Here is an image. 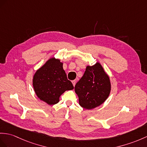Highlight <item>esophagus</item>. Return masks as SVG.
Segmentation results:
<instances>
[{"mask_svg":"<svg viewBox=\"0 0 147 147\" xmlns=\"http://www.w3.org/2000/svg\"><path fill=\"white\" fill-rule=\"evenodd\" d=\"M71 82H72V84H73V85H74V86L76 85V80H72V81H71Z\"/></svg>","mask_w":147,"mask_h":147,"instance_id":"34e87169","label":"esophagus"}]
</instances>
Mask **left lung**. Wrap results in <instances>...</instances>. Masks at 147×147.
<instances>
[{
  "instance_id": "1",
  "label": "left lung",
  "mask_w": 147,
  "mask_h": 147,
  "mask_svg": "<svg viewBox=\"0 0 147 147\" xmlns=\"http://www.w3.org/2000/svg\"><path fill=\"white\" fill-rule=\"evenodd\" d=\"M110 90V78L99 62L87 66L84 76L75 86L80 105L88 110L102 105Z\"/></svg>"
}]
</instances>
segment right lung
Here are the masks:
<instances>
[{
    "mask_svg": "<svg viewBox=\"0 0 147 147\" xmlns=\"http://www.w3.org/2000/svg\"><path fill=\"white\" fill-rule=\"evenodd\" d=\"M33 87L38 98L49 105H55L66 90L74 89L67 79L63 63L52 57L38 69L33 77Z\"/></svg>",
    "mask_w": 147,
    "mask_h": 147,
    "instance_id": "add662e5",
    "label": "right lung"
}]
</instances>
